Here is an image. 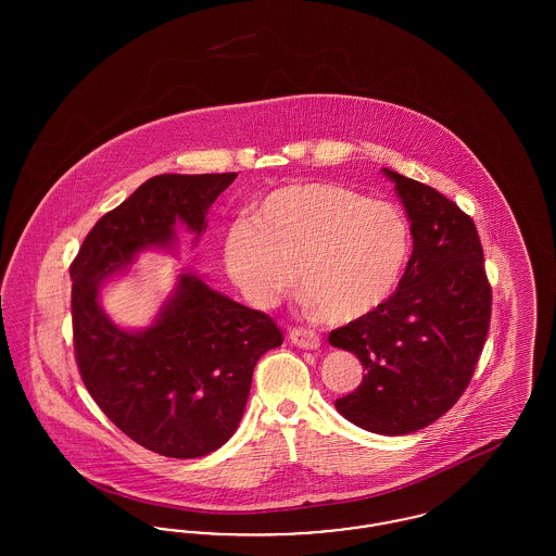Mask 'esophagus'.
I'll return each mask as SVG.
<instances>
[{
    "mask_svg": "<svg viewBox=\"0 0 556 556\" xmlns=\"http://www.w3.org/2000/svg\"><path fill=\"white\" fill-rule=\"evenodd\" d=\"M290 342L298 345V348H302V350H317L320 345V338L311 329L295 327V329H290Z\"/></svg>",
    "mask_w": 556,
    "mask_h": 556,
    "instance_id": "1",
    "label": "esophagus"
}]
</instances>
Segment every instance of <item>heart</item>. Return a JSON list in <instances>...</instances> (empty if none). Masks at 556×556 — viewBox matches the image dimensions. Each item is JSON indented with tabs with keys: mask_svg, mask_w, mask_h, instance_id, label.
Segmentation results:
<instances>
[{
	"mask_svg": "<svg viewBox=\"0 0 556 556\" xmlns=\"http://www.w3.org/2000/svg\"><path fill=\"white\" fill-rule=\"evenodd\" d=\"M410 256V229L392 202L325 181L279 187L223 241V263L254 306H270L295 281L331 323L381 308Z\"/></svg>",
	"mask_w": 556,
	"mask_h": 556,
	"instance_id": "obj_1",
	"label": "heart"
}]
</instances>
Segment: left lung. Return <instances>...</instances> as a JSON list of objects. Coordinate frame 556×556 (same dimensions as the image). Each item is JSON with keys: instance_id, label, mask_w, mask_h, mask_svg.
<instances>
[{"instance_id": "1", "label": "left lung", "mask_w": 556, "mask_h": 556, "mask_svg": "<svg viewBox=\"0 0 556 556\" xmlns=\"http://www.w3.org/2000/svg\"><path fill=\"white\" fill-rule=\"evenodd\" d=\"M410 220L413 254L396 293L329 333L363 363L361 386L336 400L350 424L406 435L438 421L465 392L490 327L492 291L473 220L433 187L383 168Z\"/></svg>"}]
</instances>
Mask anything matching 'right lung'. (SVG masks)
Segmentation results:
<instances>
[{
    "label": "right lung",
    "instance_id": "right-lung-1",
    "mask_svg": "<svg viewBox=\"0 0 556 556\" xmlns=\"http://www.w3.org/2000/svg\"><path fill=\"white\" fill-rule=\"evenodd\" d=\"M223 175H159L104 214L71 266L73 333L85 388L108 419L143 448L198 458L238 429L258 358L281 345L273 318L181 273L148 327L108 317L100 291L139 254H175L177 227L195 245L214 200L236 181Z\"/></svg>",
    "mask_w": 556,
    "mask_h": 556
}]
</instances>
